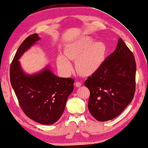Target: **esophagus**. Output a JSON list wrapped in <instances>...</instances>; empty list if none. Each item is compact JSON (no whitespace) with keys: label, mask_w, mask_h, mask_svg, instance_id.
<instances>
[{"label":"esophagus","mask_w":148,"mask_h":148,"mask_svg":"<svg viewBox=\"0 0 148 148\" xmlns=\"http://www.w3.org/2000/svg\"><path fill=\"white\" fill-rule=\"evenodd\" d=\"M75 86H77V87H80V86L82 85V84L80 82H77L76 83H75Z\"/></svg>","instance_id":"obj_1"}]
</instances>
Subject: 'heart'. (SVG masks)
<instances>
[{
    "instance_id": "heart-1",
    "label": "heart",
    "mask_w": 148,
    "mask_h": 148,
    "mask_svg": "<svg viewBox=\"0 0 148 148\" xmlns=\"http://www.w3.org/2000/svg\"><path fill=\"white\" fill-rule=\"evenodd\" d=\"M107 47L102 42H93L90 37H84L70 42L64 51V56L57 58V65L64 74H69L71 64L69 60H75V68L79 73L90 76L98 70L106 59Z\"/></svg>"
}]
</instances>
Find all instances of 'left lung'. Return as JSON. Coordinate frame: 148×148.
<instances>
[{
  "mask_svg": "<svg viewBox=\"0 0 148 148\" xmlns=\"http://www.w3.org/2000/svg\"><path fill=\"white\" fill-rule=\"evenodd\" d=\"M136 71L134 55L119 38L116 50L85 82L90 90L88 110L93 117L104 122L122 113L134 96Z\"/></svg>",
  "mask_w": 148,
  "mask_h": 148,
  "instance_id": "8db88e82",
  "label": "left lung"
}]
</instances>
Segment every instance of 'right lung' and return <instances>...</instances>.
Instances as JSON below:
<instances>
[{"instance_id":"obj_1","label":"right lung","mask_w":148,"mask_h":148,"mask_svg":"<svg viewBox=\"0 0 148 148\" xmlns=\"http://www.w3.org/2000/svg\"><path fill=\"white\" fill-rule=\"evenodd\" d=\"M39 39L35 33L21 43L10 67V80L24 114L39 124L49 125L63 114L68 97L73 90L75 80L58 77L48 66L36 74L24 73L18 60Z\"/></svg>"}]
</instances>
